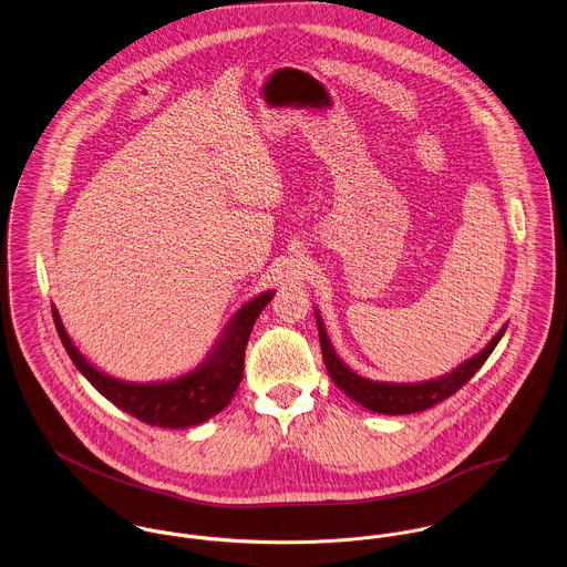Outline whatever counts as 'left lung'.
<instances>
[{
    "mask_svg": "<svg viewBox=\"0 0 567 567\" xmlns=\"http://www.w3.org/2000/svg\"><path fill=\"white\" fill-rule=\"evenodd\" d=\"M315 319H317L323 362H326V369H328L330 378L334 380V384L348 396H351L353 401H358L362 408H367L371 412H380V414L423 412V410L436 405L440 401H444L446 396L455 394L480 371L483 362L489 358V353L498 346L501 337L505 334V328H503L481 353H477L471 360H466L464 364H460L455 371H451L449 375H444L440 380L423 382V384H384V382L364 380V378L355 375L351 369H348L337 358L334 349L330 346V339L323 330L321 317L315 315Z\"/></svg>",
    "mask_w": 567,
    "mask_h": 567,
    "instance_id": "obj_1",
    "label": "left lung"
}]
</instances>
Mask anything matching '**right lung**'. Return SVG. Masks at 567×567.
<instances>
[{
    "label": "right lung",
    "instance_id": "obj_1",
    "mask_svg": "<svg viewBox=\"0 0 567 567\" xmlns=\"http://www.w3.org/2000/svg\"><path fill=\"white\" fill-rule=\"evenodd\" d=\"M271 296L267 291L241 306L218 348L200 369L162 384H130L96 371L66 337L58 310L51 308V312L66 353L96 391L142 423L178 430L209 421L230 403L244 378V358L252 326Z\"/></svg>",
    "mask_w": 567,
    "mask_h": 567
}]
</instances>
